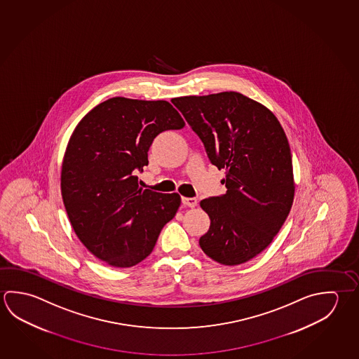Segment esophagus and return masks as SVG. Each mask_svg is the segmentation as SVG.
I'll return each instance as SVG.
<instances>
[{
    "instance_id": "esophagus-1",
    "label": "esophagus",
    "mask_w": 359,
    "mask_h": 359,
    "mask_svg": "<svg viewBox=\"0 0 359 359\" xmlns=\"http://www.w3.org/2000/svg\"><path fill=\"white\" fill-rule=\"evenodd\" d=\"M182 201L184 205H187V207L190 208L196 207V204H198L196 198H185V196H182Z\"/></svg>"
}]
</instances>
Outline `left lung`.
I'll return each mask as SVG.
<instances>
[{
	"label": "left lung",
	"instance_id": "obj_1",
	"mask_svg": "<svg viewBox=\"0 0 359 359\" xmlns=\"http://www.w3.org/2000/svg\"><path fill=\"white\" fill-rule=\"evenodd\" d=\"M172 103L226 169V194L201 201L210 218L199 245L226 266L245 264L270 245L292 207L295 182L289 141L264 104L237 92L187 95Z\"/></svg>",
	"mask_w": 359,
	"mask_h": 359
}]
</instances>
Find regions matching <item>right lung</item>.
<instances>
[{
  "label": "right lung",
  "instance_id": "1",
  "mask_svg": "<svg viewBox=\"0 0 359 359\" xmlns=\"http://www.w3.org/2000/svg\"><path fill=\"white\" fill-rule=\"evenodd\" d=\"M185 122L166 101L114 97L83 117L64 154L60 188L76 237L114 267H133L156 245L180 207L177 193L139 187L135 171L149 164L158 133Z\"/></svg>",
  "mask_w": 359,
  "mask_h": 359
}]
</instances>
